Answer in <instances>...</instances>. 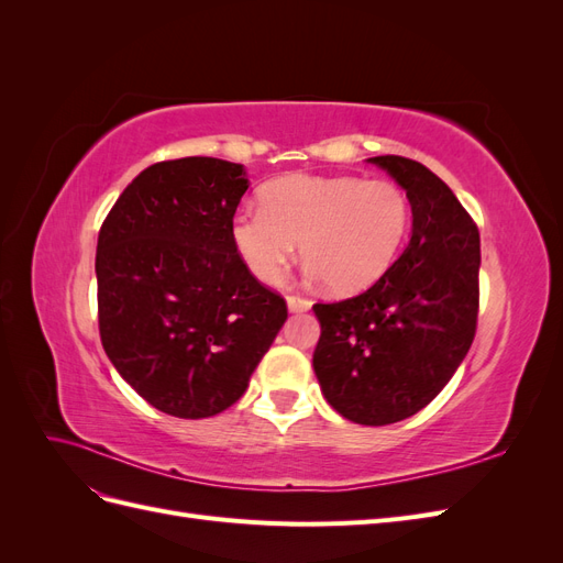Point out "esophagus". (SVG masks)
I'll list each match as a JSON object with an SVG mask.
<instances>
[{"label": "esophagus", "mask_w": 563, "mask_h": 563, "mask_svg": "<svg viewBox=\"0 0 563 563\" xmlns=\"http://www.w3.org/2000/svg\"><path fill=\"white\" fill-rule=\"evenodd\" d=\"M286 305H288V312H308L312 308V302L300 296H288Z\"/></svg>", "instance_id": "34e87169"}]
</instances>
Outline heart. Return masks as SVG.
Wrapping results in <instances>:
<instances>
[{
  "label": "heart",
  "instance_id": "heart-1",
  "mask_svg": "<svg viewBox=\"0 0 563 563\" xmlns=\"http://www.w3.org/2000/svg\"><path fill=\"white\" fill-rule=\"evenodd\" d=\"M263 207L236 211L230 240L251 275L279 284L298 253L308 275L347 296L376 284L406 240L408 197L391 180L288 174L261 190Z\"/></svg>",
  "mask_w": 563,
  "mask_h": 563
}]
</instances>
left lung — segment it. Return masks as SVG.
Listing matches in <instances>:
<instances>
[{
	"label": "left lung",
	"mask_w": 563,
	"mask_h": 563,
	"mask_svg": "<svg viewBox=\"0 0 563 563\" xmlns=\"http://www.w3.org/2000/svg\"><path fill=\"white\" fill-rule=\"evenodd\" d=\"M380 166L411 203V240L368 291L314 305L312 356L323 399L360 424L416 416L453 378L476 331L479 230L451 187L420 162L385 155Z\"/></svg>",
	"instance_id": "obj_1"
}]
</instances>
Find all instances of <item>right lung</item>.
<instances>
[{
	"label": "right lung",
	"mask_w": 563,
	"mask_h": 563,
	"mask_svg": "<svg viewBox=\"0 0 563 563\" xmlns=\"http://www.w3.org/2000/svg\"><path fill=\"white\" fill-rule=\"evenodd\" d=\"M246 190L244 164L159 162L126 185L100 228V340L162 413L197 420L230 408L288 317L230 240Z\"/></svg>",
	"instance_id": "obj_1"
}]
</instances>
